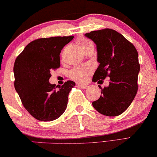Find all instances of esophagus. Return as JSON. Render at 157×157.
Returning a JSON list of instances; mask_svg holds the SVG:
<instances>
[{
  "instance_id": "1",
  "label": "esophagus",
  "mask_w": 157,
  "mask_h": 157,
  "mask_svg": "<svg viewBox=\"0 0 157 157\" xmlns=\"http://www.w3.org/2000/svg\"><path fill=\"white\" fill-rule=\"evenodd\" d=\"M78 86H79V87H80L82 89H83V90H86V89L87 88V86L83 85H78Z\"/></svg>"
}]
</instances>
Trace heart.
I'll return each instance as SVG.
<instances>
[{
	"instance_id": "b5f03b06",
	"label": "heart",
	"mask_w": 157,
	"mask_h": 157,
	"mask_svg": "<svg viewBox=\"0 0 157 157\" xmlns=\"http://www.w3.org/2000/svg\"><path fill=\"white\" fill-rule=\"evenodd\" d=\"M77 44L84 53L87 49L94 47L92 42L88 39L82 38L78 40ZM92 67L90 65H85V66L74 67L70 72L71 78L75 81L78 82H85L89 78V76L92 74Z\"/></svg>"
}]
</instances>
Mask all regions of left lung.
I'll return each mask as SVG.
<instances>
[{"instance_id": "left-lung-1", "label": "left lung", "mask_w": 157, "mask_h": 157, "mask_svg": "<svg viewBox=\"0 0 157 157\" xmlns=\"http://www.w3.org/2000/svg\"><path fill=\"white\" fill-rule=\"evenodd\" d=\"M97 45L98 68L92 81L109 77V85L101 89V96L92 105L99 113L107 116L121 115L129 107L138 90L140 66L138 53L132 43L111 29L86 33Z\"/></svg>"}]
</instances>
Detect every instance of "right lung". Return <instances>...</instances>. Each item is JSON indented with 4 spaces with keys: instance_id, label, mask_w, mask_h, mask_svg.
<instances>
[{
    "instance_id": "add662e5",
    "label": "right lung",
    "mask_w": 157,
    "mask_h": 157,
    "mask_svg": "<svg viewBox=\"0 0 157 157\" xmlns=\"http://www.w3.org/2000/svg\"><path fill=\"white\" fill-rule=\"evenodd\" d=\"M73 38L70 36L36 39L27 44L16 58L14 86L23 106L37 120L54 121L66 109L68 94L75 83L68 80L58 88L48 80L51 71L60 66V51Z\"/></svg>"
}]
</instances>
